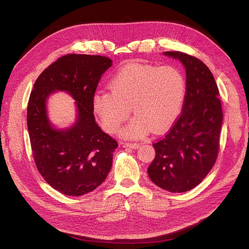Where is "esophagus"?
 <instances>
[{"mask_svg": "<svg viewBox=\"0 0 249 249\" xmlns=\"http://www.w3.org/2000/svg\"><path fill=\"white\" fill-rule=\"evenodd\" d=\"M123 144H124V146H125V147H129V148H132V149H134V148H138V147H139V144H138V143L125 142V143H123Z\"/></svg>", "mask_w": 249, "mask_h": 249, "instance_id": "obj_1", "label": "esophagus"}]
</instances>
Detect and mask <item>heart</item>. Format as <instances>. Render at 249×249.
<instances>
[{
    "label": "heart",
    "instance_id": "heart-1",
    "mask_svg": "<svg viewBox=\"0 0 249 249\" xmlns=\"http://www.w3.org/2000/svg\"><path fill=\"white\" fill-rule=\"evenodd\" d=\"M109 88L111 91H96L91 107L109 133L119 129L131 108L136 116L121 130L126 138L143 137L149 130L164 132L178 119L186 97V81L178 70L138 62L124 65Z\"/></svg>",
    "mask_w": 249,
    "mask_h": 249
}]
</instances>
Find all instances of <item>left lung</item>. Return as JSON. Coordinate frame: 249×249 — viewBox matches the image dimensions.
Returning <instances> with one entry per match:
<instances>
[{
    "label": "left lung",
    "mask_w": 249,
    "mask_h": 249,
    "mask_svg": "<svg viewBox=\"0 0 249 249\" xmlns=\"http://www.w3.org/2000/svg\"><path fill=\"white\" fill-rule=\"evenodd\" d=\"M164 54L186 68V97L167 134L153 143L155 158L147 172L158 187L184 193L197 187L216 162L223 112L215 78L202 60L180 51Z\"/></svg>",
    "instance_id": "left-lung-1"
}]
</instances>
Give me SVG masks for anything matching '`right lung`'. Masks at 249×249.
I'll return each mask as SVG.
<instances>
[{
	"instance_id": "right-lung-1",
	"label": "right lung",
	"mask_w": 249,
	"mask_h": 249,
	"mask_svg": "<svg viewBox=\"0 0 249 249\" xmlns=\"http://www.w3.org/2000/svg\"><path fill=\"white\" fill-rule=\"evenodd\" d=\"M112 65L107 56L67 54L51 63L34 84L27 108V126L35 165L47 184L67 196L94 191L107 178L117 141L95 121L91 100L102 74ZM65 90L77 101L78 120L67 130L48 122L47 97Z\"/></svg>"
}]
</instances>
